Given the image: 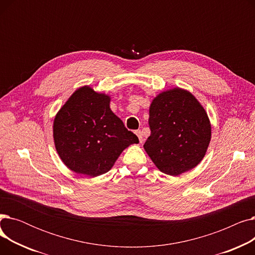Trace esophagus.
<instances>
[{"instance_id":"1","label":"esophagus","mask_w":255,"mask_h":255,"mask_svg":"<svg viewBox=\"0 0 255 255\" xmlns=\"http://www.w3.org/2000/svg\"><path fill=\"white\" fill-rule=\"evenodd\" d=\"M135 134L137 135V137H138V139H139V142H142V141H143V137H142V133H141V131H140V130L135 131Z\"/></svg>"}]
</instances>
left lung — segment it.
I'll list each match as a JSON object with an SVG mask.
<instances>
[{
  "instance_id": "8db88e82",
  "label": "left lung",
  "mask_w": 255,
  "mask_h": 255,
  "mask_svg": "<svg viewBox=\"0 0 255 255\" xmlns=\"http://www.w3.org/2000/svg\"><path fill=\"white\" fill-rule=\"evenodd\" d=\"M149 114L151 135L143 148L160 171L177 177L202 161L211 140V124L190 92L173 88L160 93Z\"/></svg>"
}]
</instances>
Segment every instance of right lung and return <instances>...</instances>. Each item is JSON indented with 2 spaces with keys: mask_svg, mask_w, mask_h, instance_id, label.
Returning a JSON list of instances; mask_svg holds the SVG:
<instances>
[{
  "mask_svg": "<svg viewBox=\"0 0 255 255\" xmlns=\"http://www.w3.org/2000/svg\"><path fill=\"white\" fill-rule=\"evenodd\" d=\"M111 97L91 87L77 89L53 120V140L64 164L97 177L109 171L127 146L138 143L134 133L110 107Z\"/></svg>",
  "mask_w": 255,
  "mask_h": 255,
  "instance_id": "add662e5",
  "label": "right lung"
}]
</instances>
